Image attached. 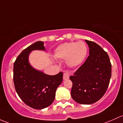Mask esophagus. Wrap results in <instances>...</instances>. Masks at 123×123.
I'll use <instances>...</instances> for the list:
<instances>
[{
    "instance_id": "obj_1",
    "label": "esophagus",
    "mask_w": 123,
    "mask_h": 123,
    "mask_svg": "<svg viewBox=\"0 0 123 123\" xmlns=\"http://www.w3.org/2000/svg\"><path fill=\"white\" fill-rule=\"evenodd\" d=\"M69 76H70V74H69V72H66L65 73H64V74H63V80H65L69 79Z\"/></svg>"
}]
</instances>
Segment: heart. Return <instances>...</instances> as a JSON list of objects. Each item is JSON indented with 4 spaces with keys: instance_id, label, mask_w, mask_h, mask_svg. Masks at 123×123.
Returning <instances> with one entry per match:
<instances>
[{
    "instance_id": "obj_1",
    "label": "heart",
    "mask_w": 123,
    "mask_h": 123,
    "mask_svg": "<svg viewBox=\"0 0 123 123\" xmlns=\"http://www.w3.org/2000/svg\"><path fill=\"white\" fill-rule=\"evenodd\" d=\"M88 53V48L83 41L64 43L55 49L54 56L61 60H66L70 68L79 66L84 61Z\"/></svg>"
}]
</instances>
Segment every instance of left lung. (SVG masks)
Here are the masks:
<instances>
[{"mask_svg":"<svg viewBox=\"0 0 123 123\" xmlns=\"http://www.w3.org/2000/svg\"><path fill=\"white\" fill-rule=\"evenodd\" d=\"M89 55L78 70L70 76L73 83L71 96L80 104H92L105 93L111 76V64L108 54L97 43L85 40Z\"/></svg>","mask_w":123,"mask_h":123,"instance_id":"obj_1","label":"left lung"}]
</instances>
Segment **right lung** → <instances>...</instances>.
Returning a JSON list of instances; mask_svg holds the SVG:
<instances>
[{"mask_svg":"<svg viewBox=\"0 0 123 123\" xmlns=\"http://www.w3.org/2000/svg\"><path fill=\"white\" fill-rule=\"evenodd\" d=\"M35 50L46 51L44 42H35L18 56L13 64V82L18 95L25 104L41 110L54 101L63 74L60 72L55 75H49L32 67L29 62V55Z\"/></svg>","mask_w":123,"mask_h":123,"instance_id":"1","label":"right lung"}]
</instances>
